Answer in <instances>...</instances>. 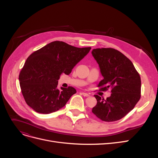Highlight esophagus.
I'll return each instance as SVG.
<instances>
[{
    "label": "esophagus",
    "mask_w": 158,
    "mask_h": 158,
    "mask_svg": "<svg viewBox=\"0 0 158 158\" xmlns=\"http://www.w3.org/2000/svg\"><path fill=\"white\" fill-rule=\"evenodd\" d=\"M82 95H84V97H88V96H89V95L88 94L85 93V92H82Z\"/></svg>",
    "instance_id": "34e87169"
}]
</instances>
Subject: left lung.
<instances>
[{
    "mask_svg": "<svg viewBox=\"0 0 158 158\" xmlns=\"http://www.w3.org/2000/svg\"><path fill=\"white\" fill-rule=\"evenodd\" d=\"M92 54L99 64L103 79L99 87L112 88L106 99L94 96L97 104L92 113L101 120L113 122L125 117L140 98L141 80L132 62L120 51L112 48L94 49Z\"/></svg>",
    "mask_w": 158,
    "mask_h": 158,
    "instance_id": "1",
    "label": "left lung"
}]
</instances>
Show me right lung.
Segmentation results:
<instances>
[{"label":"right lung","mask_w":158,"mask_h":158,"mask_svg":"<svg viewBox=\"0 0 158 158\" xmlns=\"http://www.w3.org/2000/svg\"><path fill=\"white\" fill-rule=\"evenodd\" d=\"M90 49L55 41L28 56L19 75L22 93L28 106L42 114L63 107L76 90L70 86L57 88L60 76L63 73L70 74Z\"/></svg>","instance_id":"obj_1"}]
</instances>
